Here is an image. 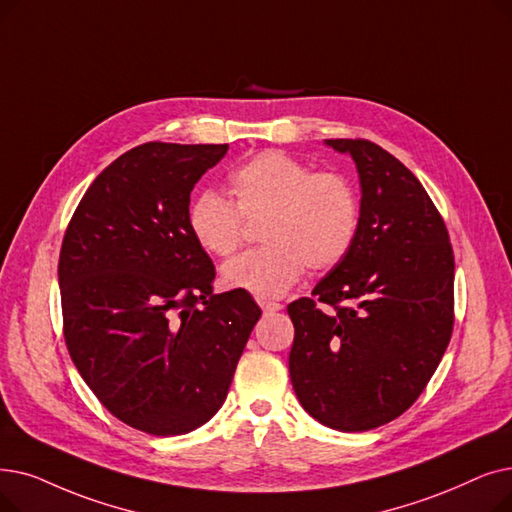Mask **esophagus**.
<instances>
[{"instance_id": "esophagus-1", "label": "esophagus", "mask_w": 512, "mask_h": 512, "mask_svg": "<svg viewBox=\"0 0 512 512\" xmlns=\"http://www.w3.org/2000/svg\"><path fill=\"white\" fill-rule=\"evenodd\" d=\"M261 309L265 316H272V314H276V311L282 309V305L280 303H261Z\"/></svg>"}]
</instances>
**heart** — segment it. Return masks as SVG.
I'll use <instances>...</instances> for the list:
<instances>
[{"instance_id": "heart-1", "label": "heart", "mask_w": 512, "mask_h": 512, "mask_svg": "<svg viewBox=\"0 0 512 512\" xmlns=\"http://www.w3.org/2000/svg\"><path fill=\"white\" fill-rule=\"evenodd\" d=\"M234 203L213 190L198 192L186 211L188 230L201 247L226 257L242 242L245 219H263L265 247L224 263L221 282L261 301L286 295L305 265L324 272L351 251L360 228V198L339 173H314L280 150L255 154L230 177Z\"/></svg>"}]
</instances>
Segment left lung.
<instances>
[{"label": "left lung", "instance_id": "left-lung-1", "mask_svg": "<svg viewBox=\"0 0 512 512\" xmlns=\"http://www.w3.org/2000/svg\"><path fill=\"white\" fill-rule=\"evenodd\" d=\"M324 144L358 169L360 228L311 297L286 307L295 324L288 372L309 416L370 431L416 402L446 353L454 253L427 190L393 154L368 140Z\"/></svg>", "mask_w": 512, "mask_h": 512}]
</instances>
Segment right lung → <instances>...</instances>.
Wrapping results in <instances>:
<instances>
[{"label": "right lung", "mask_w": 512, "mask_h": 512, "mask_svg": "<svg viewBox=\"0 0 512 512\" xmlns=\"http://www.w3.org/2000/svg\"><path fill=\"white\" fill-rule=\"evenodd\" d=\"M228 144L148 142L87 188L66 228L64 339L102 406L159 437L194 431L226 402L261 309L213 295L215 268L188 230L190 192Z\"/></svg>", "instance_id": "add662e5"}]
</instances>
